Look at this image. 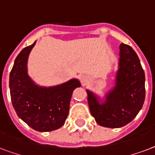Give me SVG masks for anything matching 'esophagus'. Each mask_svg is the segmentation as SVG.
Here are the masks:
<instances>
[{
  "label": "esophagus",
  "instance_id": "obj_1",
  "mask_svg": "<svg viewBox=\"0 0 155 155\" xmlns=\"http://www.w3.org/2000/svg\"><path fill=\"white\" fill-rule=\"evenodd\" d=\"M88 80V77H87V75H82V77H81V81L83 83H86Z\"/></svg>",
  "mask_w": 155,
  "mask_h": 155
}]
</instances>
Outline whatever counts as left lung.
I'll return each mask as SVG.
<instances>
[{
    "instance_id": "obj_1",
    "label": "left lung",
    "mask_w": 155,
    "mask_h": 155,
    "mask_svg": "<svg viewBox=\"0 0 155 155\" xmlns=\"http://www.w3.org/2000/svg\"><path fill=\"white\" fill-rule=\"evenodd\" d=\"M92 117L100 125L120 128L131 122L139 113L146 97L145 73L137 54L129 45H120V63L116 86L100 104L97 97L87 90Z\"/></svg>"
}]
</instances>
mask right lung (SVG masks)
<instances>
[{"mask_svg":"<svg viewBox=\"0 0 155 155\" xmlns=\"http://www.w3.org/2000/svg\"><path fill=\"white\" fill-rule=\"evenodd\" d=\"M35 42L25 47L14 61L9 75L11 101L18 117L29 126L49 132L64 125L73 91L81 85L75 79L48 88L35 84L27 75L26 63Z\"/></svg>","mask_w":155,"mask_h":155,"instance_id":"1","label":"right lung"}]
</instances>
